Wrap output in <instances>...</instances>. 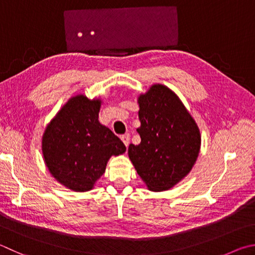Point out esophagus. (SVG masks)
Instances as JSON below:
<instances>
[{"mask_svg":"<svg viewBox=\"0 0 255 255\" xmlns=\"http://www.w3.org/2000/svg\"><path fill=\"white\" fill-rule=\"evenodd\" d=\"M122 140L125 143V146L128 147L129 140H130V137H129V135H124V136H122Z\"/></svg>","mask_w":255,"mask_h":255,"instance_id":"1","label":"esophagus"}]
</instances>
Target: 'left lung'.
<instances>
[{
  "instance_id": "left-lung-1",
  "label": "left lung",
  "mask_w": 255,
  "mask_h": 255,
  "mask_svg": "<svg viewBox=\"0 0 255 255\" xmlns=\"http://www.w3.org/2000/svg\"><path fill=\"white\" fill-rule=\"evenodd\" d=\"M139 145L128 156L149 191H168L191 172L201 149V132L179 97L155 83L138 96Z\"/></svg>"
}]
</instances>
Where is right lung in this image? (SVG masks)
<instances>
[{
  "mask_svg": "<svg viewBox=\"0 0 255 255\" xmlns=\"http://www.w3.org/2000/svg\"><path fill=\"white\" fill-rule=\"evenodd\" d=\"M103 100L71 97L42 135V155L50 174L73 192H88L106 170L112 156L126 151L124 142L99 123Z\"/></svg>",
  "mask_w": 255,
  "mask_h": 255,
  "instance_id": "add662e5",
  "label": "right lung"
}]
</instances>
